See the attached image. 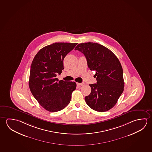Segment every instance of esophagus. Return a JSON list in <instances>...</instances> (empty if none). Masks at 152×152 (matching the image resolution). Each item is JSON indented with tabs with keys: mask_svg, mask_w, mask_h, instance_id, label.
I'll use <instances>...</instances> for the list:
<instances>
[{
	"mask_svg": "<svg viewBox=\"0 0 152 152\" xmlns=\"http://www.w3.org/2000/svg\"><path fill=\"white\" fill-rule=\"evenodd\" d=\"M84 84V83H77V85L78 86H82V85H83Z\"/></svg>",
	"mask_w": 152,
	"mask_h": 152,
	"instance_id": "obj_1",
	"label": "esophagus"
}]
</instances>
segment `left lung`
<instances>
[{"mask_svg":"<svg viewBox=\"0 0 152 152\" xmlns=\"http://www.w3.org/2000/svg\"><path fill=\"white\" fill-rule=\"evenodd\" d=\"M75 50L82 52L91 70H95L97 82L90 84V94L85 97L91 109L105 112L117 103L124 91L123 70L119 60L107 48L97 43H80Z\"/></svg>","mask_w":152,"mask_h":152,"instance_id":"left-lung-1","label":"left lung"}]
</instances>
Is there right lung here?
Listing matches in <instances>:
<instances>
[{
    "instance_id": "right-lung-1",
    "label": "right lung",
    "mask_w": 152,
    "mask_h": 152,
    "mask_svg": "<svg viewBox=\"0 0 152 152\" xmlns=\"http://www.w3.org/2000/svg\"><path fill=\"white\" fill-rule=\"evenodd\" d=\"M77 43L56 42L42 48L31 66L29 87L33 96L44 109L51 112L64 109L69 103L74 82L58 80L66 56Z\"/></svg>"
}]
</instances>
